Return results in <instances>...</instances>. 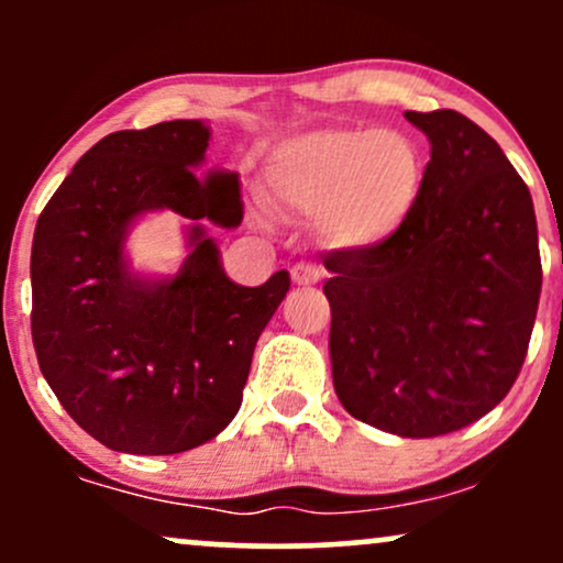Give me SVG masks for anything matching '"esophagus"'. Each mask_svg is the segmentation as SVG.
<instances>
[{
  "mask_svg": "<svg viewBox=\"0 0 563 563\" xmlns=\"http://www.w3.org/2000/svg\"><path fill=\"white\" fill-rule=\"evenodd\" d=\"M290 277H294L296 286H314V283H318L322 277V273L318 267H314V264L299 262L294 269H290Z\"/></svg>",
  "mask_w": 563,
  "mask_h": 563,
  "instance_id": "34e87169",
  "label": "esophagus"
}]
</instances>
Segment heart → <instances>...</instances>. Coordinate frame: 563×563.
Returning a JSON list of instances; mask_svg holds the SVG:
<instances>
[{
	"instance_id": "obj_1",
	"label": "heart",
	"mask_w": 563,
	"mask_h": 563,
	"mask_svg": "<svg viewBox=\"0 0 563 563\" xmlns=\"http://www.w3.org/2000/svg\"><path fill=\"white\" fill-rule=\"evenodd\" d=\"M269 185L290 209L318 214L331 245L371 249L410 217L423 164L416 142L397 129L325 126L275 153Z\"/></svg>"
}]
</instances>
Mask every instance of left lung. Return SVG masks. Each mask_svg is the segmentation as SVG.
Returning a JSON list of instances; mask_svg holds the SVG:
<instances>
[{"label":"left lung","instance_id":"8db88e82","mask_svg":"<svg viewBox=\"0 0 563 563\" xmlns=\"http://www.w3.org/2000/svg\"><path fill=\"white\" fill-rule=\"evenodd\" d=\"M431 142L421 196L371 249L325 254L333 386L357 421L429 439L510 391L538 314L532 196L500 145L457 111H407Z\"/></svg>","mask_w":563,"mask_h":563}]
</instances>
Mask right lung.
Masks as SVG:
<instances>
[{
	"mask_svg": "<svg viewBox=\"0 0 563 563\" xmlns=\"http://www.w3.org/2000/svg\"><path fill=\"white\" fill-rule=\"evenodd\" d=\"M200 121H161L102 137L57 187L31 249V335L42 376L106 448L174 455L214 439L241 410L251 357L290 277L235 286L198 219H243L235 174L200 177ZM172 208L197 222L172 282L125 273L134 216Z\"/></svg>",
	"mask_w": 563,
	"mask_h": 563,
	"instance_id": "1",
	"label": "right lung"
}]
</instances>
